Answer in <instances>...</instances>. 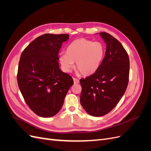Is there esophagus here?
<instances>
[{"label": "esophagus", "mask_w": 151, "mask_h": 151, "mask_svg": "<svg viewBox=\"0 0 151 151\" xmlns=\"http://www.w3.org/2000/svg\"><path fill=\"white\" fill-rule=\"evenodd\" d=\"M73 80H74V84H79V79H76V78H73Z\"/></svg>", "instance_id": "esophagus-1"}]
</instances>
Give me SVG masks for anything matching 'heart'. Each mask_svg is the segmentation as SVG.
I'll return each instance as SVG.
<instances>
[{"label":"heart","instance_id":"obj_1","mask_svg":"<svg viewBox=\"0 0 151 151\" xmlns=\"http://www.w3.org/2000/svg\"><path fill=\"white\" fill-rule=\"evenodd\" d=\"M105 55V47L99 42L80 38L72 42L66 50V54L59 57L63 69L70 72L76 62V68L84 76H90L101 66Z\"/></svg>","mask_w":151,"mask_h":151}]
</instances>
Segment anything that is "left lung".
<instances>
[{
  "mask_svg": "<svg viewBox=\"0 0 151 151\" xmlns=\"http://www.w3.org/2000/svg\"><path fill=\"white\" fill-rule=\"evenodd\" d=\"M99 35L106 43L103 62L93 74L80 79L81 104L93 116L105 115L116 106L127 89L130 70L129 55L119 41L106 32Z\"/></svg>",
  "mask_w": 151,
  "mask_h": 151,
  "instance_id": "8db88e82",
  "label": "left lung"
}]
</instances>
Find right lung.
Here are the masks:
<instances>
[{"mask_svg":"<svg viewBox=\"0 0 151 151\" xmlns=\"http://www.w3.org/2000/svg\"><path fill=\"white\" fill-rule=\"evenodd\" d=\"M68 35L44 34L22 52L17 84L26 104L36 115L52 117L62 108L74 81L59 67L58 52Z\"/></svg>","mask_w":151,"mask_h":151,"instance_id":"add662e5","label":"right lung"}]
</instances>
